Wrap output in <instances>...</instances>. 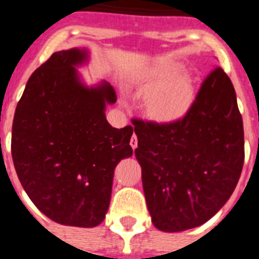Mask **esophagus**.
I'll use <instances>...</instances> for the list:
<instances>
[{
  "label": "esophagus",
  "mask_w": 259,
  "mask_h": 259,
  "mask_svg": "<svg viewBox=\"0 0 259 259\" xmlns=\"http://www.w3.org/2000/svg\"><path fill=\"white\" fill-rule=\"evenodd\" d=\"M130 146L133 148V150L138 146V140H137V136H136V134H133V137H132V140H130Z\"/></svg>",
  "instance_id": "1"
}]
</instances>
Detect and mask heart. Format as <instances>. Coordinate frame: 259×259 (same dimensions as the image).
<instances>
[{
  "label": "heart",
  "instance_id": "heart-1",
  "mask_svg": "<svg viewBox=\"0 0 259 259\" xmlns=\"http://www.w3.org/2000/svg\"><path fill=\"white\" fill-rule=\"evenodd\" d=\"M183 66L173 62H157L142 71L136 82L142 90V107L149 119L158 123H173L191 111L196 90Z\"/></svg>",
  "mask_w": 259,
  "mask_h": 259
}]
</instances>
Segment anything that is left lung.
<instances>
[{"instance_id": "1", "label": "left lung", "mask_w": 259, "mask_h": 259, "mask_svg": "<svg viewBox=\"0 0 259 259\" xmlns=\"http://www.w3.org/2000/svg\"><path fill=\"white\" fill-rule=\"evenodd\" d=\"M142 185L152 223L179 233L209 221L233 195L245 160L243 122L222 68L201 84L187 117L134 122Z\"/></svg>"}]
</instances>
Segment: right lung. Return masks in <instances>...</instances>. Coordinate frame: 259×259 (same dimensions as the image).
Segmentation results:
<instances>
[{
    "label": "right lung",
    "mask_w": 259,
    "mask_h": 259,
    "mask_svg": "<svg viewBox=\"0 0 259 259\" xmlns=\"http://www.w3.org/2000/svg\"><path fill=\"white\" fill-rule=\"evenodd\" d=\"M87 48L55 52L30 75L14 113L12 157L22 188L56 223L101 225L109 209L114 169L133 154V127L115 129L106 107L117 101L110 83L89 86L78 71Z\"/></svg>",
    "instance_id": "right-lung-1"
}]
</instances>
